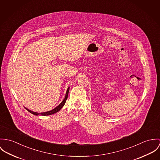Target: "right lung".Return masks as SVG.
<instances>
[{
	"label": "right lung",
	"instance_id": "obj_1",
	"mask_svg": "<svg viewBox=\"0 0 160 160\" xmlns=\"http://www.w3.org/2000/svg\"><path fill=\"white\" fill-rule=\"evenodd\" d=\"M69 91V88H68V89H67V91H66V94L65 98H64V100L62 101V102H61L59 105H58V106L56 107H55L54 109L52 110H50V111L45 112H42V113H37V112H35L31 111V110H29V109H28V108H26V107H25V108H26V109L28 112H29L30 113H32L33 115H42V116H47V115H52V114H54V113H55L58 112V111H59V110H61V108L64 106V104H65V103H66V100H67V99H68V97Z\"/></svg>",
	"mask_w": 160,
	"mask_h": 160
}]
</instances>
